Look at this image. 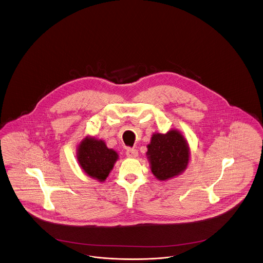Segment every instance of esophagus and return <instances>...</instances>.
<instances>
[{
  "label": "esophagus",
  "mask_w": 263,
  "mask_h": 263,
  "mask_svg": "<svg viewBox=\"0 0 263 263\" xmlns=\"http://www.w3.org/2000/svg\"><path fill=\"white\" fill-rule=\"evenodd\" d=\"M127 158H135L138 157V151L135 148H127Z\"/></svg>",
  "instance_id": "34e87169"
}]
</instances>
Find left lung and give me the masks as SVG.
<instances>
[{
	"instance_id": "left-lung-1",
	"label": "left lung",
	"mask_w": 263,
	"mask_h": 263,
	"mask_svg": "<svg viewBox=\"0 0 263 263\" xmlns=\"http://www.w3.org/2000/svg\"><path fill=\"white\" fill-rule=\"evenodd\" d=\"M147 160L154 176L159 181H167L183 173L189 164V144L177 130L167 133H154L147 146Z\"/></svg>"
}]
</instances>
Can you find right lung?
Here are the masks:
<instances>
[{
  "label": "right lung",
  "instance_id": "1",
  "mask_svg": "<svg viewBox=\"0 0 263 263\" xmlns=\"http://www.w3.org/2000/svg\"><path fill=\"white\" fill-rule=\"evenodd\" d=\"M76 155L85 174L99 182L105 181L118 159V154L106 147L105 141L90 135L78 144Z\"/></svg>",
  "mask_w": 263,
  "mask_h": 263
}]
</instances>
